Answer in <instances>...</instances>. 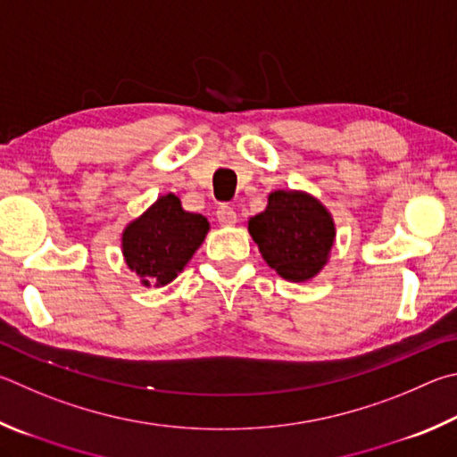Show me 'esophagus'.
I'll list each match as a JSON object with an SVG mask.
<instances>
[{
    "mask_svg": "<svg viewBox=\"0 0 457 457\" xmlns=\"http://www.w3.org/2000/svg\"><path fill=\"white\" fill-rule=\"evenodd\" d=\"M215 218H218V221L223 223V226H231V223L237 221V213L231 205L221 204L218 207V212H215Z\"/></svg>",
    "mask_w": 457,
    "mask_h": 457,
    "instance_id": "1",
    "label": "esophagus"
}]
</instances>
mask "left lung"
<instances>
[{"label": "left lung", "instance_id": "1", "mask_svg": "<svg viewBox=\"0 0 457 457\" xmlns=\"http://www.w3.org/2000/svg\"><path fill=\"white\" fill-rule=\"evenodd\" d=\"M247 229L270 268L292 281L310 279L326 265L336 236L326 207L300 192H273Z\"/></svg>", "mask_w": 457, "mask_h": 457}]
</instances>
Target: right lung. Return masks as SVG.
I'll return each instance as SVG.
<instances>
[{
	"instance_id": "obj_1",
	"label": "right lung",
	"mask_w": 457,
	"mask_h": 457,
	"mask_svg": "<svg viewBox=\"0 0 457 457\" xmlns=\"http://www.w3.org/2000/svg\"><path fill=\"white\" fill-rule=\"evenodd\" d=\"M207 229L204 215L184 212L178 197L168 194L123 231V255L145 286H165L192 260Z\"/></svg>"
}]
</instances>
